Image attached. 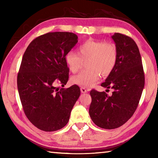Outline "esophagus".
<instances>
[{
  "instance_id": "obj_1",
  "label": "esophagus",
  "mask_w": 158,
  "mask_h": 158,
  "mask_svg": "<svg viewBox=\"0 0 158 158\" xmlns=\"http://www.w3.org/2000/svg\"><path fill=\"white\" fill-rule=\"evenodd\" d=\"M81 92L82 93H87V90H86V89H85V88H84V87H81Z\"/></svg>"
}]
</instances>
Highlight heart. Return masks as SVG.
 Here are the masks:
<instances>
[{"label":"heart","mask_w":158,"mask_h":158,"mask_svg":"<svg viewBox=\"0 0 158 158\" xmlns=\"http://www.w3.org/2000/svg\"><path fill=\"white\" fill-rule=\"evenodd\" d=\"M118 52L111 42L89 40L78 47V54L70 51L65 56V62L73 73H76L86 61V70L72 78L74 84L81 87H90L98 81L100 73L109 75L116 65Z\"/></svg>","instance_id":"heart-1"}]
</instances>
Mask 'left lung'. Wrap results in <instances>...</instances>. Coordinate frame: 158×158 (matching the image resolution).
Listing matches in <instances>:
<instances>
[{
    "instance_id": "1",
    "label": "left lung",
    "mask_w": 158,
    "mask_h": 158,
    "mask_svg": "<svg viewBox=\"0 0 158 158\" xmlns=\"http://www.w3.org/2000/svg\"><path fill=\"white\" fill-rule=\"evenodd\" d=\"M117 48L116 65L101 85L114 90L111 95L93 89L89 114L93 123L104 129H115L125 123L135 113L144 88L145 77L139 50L125 35L111 36Z\"/></svg>"
}]
</instances>
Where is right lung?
<instances>
[{
    "label": "right lung",
    "mask_w": 158,
    "mask_h": 158,
    "mask_svg": "<svg viewBox=\"0 0 158 158\" xmlns=\"http://www.w3.org/2000/svg\"><path fill=\"white\" fill-rule=\"evenodd\" d=\"M78 42L69 32L48 33L32 41L23 56L17 88L23 111L38 129L53 132L68 123L80 95L78 85L59 89L68 81L65 56Z\"/></svg>",
    "instance_id": "add662e5"
}]
</instances>
